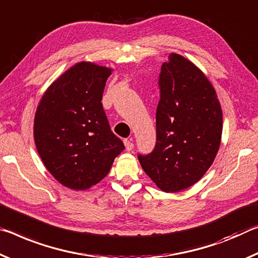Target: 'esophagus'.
<instances>
[{
  "label": "esophagus",
  "instance_id": "34e87169",
  "mask_svg": "<svg viewBox=\"0 0 258 258\" xmlns=\"http://www.w3.org/2000/svg\"><path fill=\"white\" fill-rule=\"evenodd\" d=\"M124 146L126 151H132L134 149V143L132 139H124Z\"/></svg>",
  "mask_w": 258,
  "mask_h": 258
}]
</instances>
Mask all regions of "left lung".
<instances>
[{
	"instance_id": "8db88e82",
	"label": "left lung",
	"mask_w": 258,
	"mask_h": 258,
	"mask_svg": "<svg viewBox=\"0 0 258 258\" xmlns=\"http://www.w3.org/2000/svg\"><path fill=\"white\" fill-rule=\"evenodd\" d=\"M160 73L157 144L138 155L142 168L167 193L199 181L221 145L223 113L213 84L199 67L170 53Z\"/></svg>"
}]
</instances>
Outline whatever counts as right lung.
Segmentation results:
<instances>
[{"mask_svg":"<svg viewBox=\"0 0 258 258\" xmlns=\"http://www.w3.org/2000/svg\"><path fill=\"white\" fill-rule=\"evenodd\" d=\"M111 74L108 67L78 62L50 84L37 105L34 142L40 158L59 183L75 191L99 183L124 150L101 104Z\"/></svg>","mask_w":258,"mask_h":258,"instance_id":"obj_1","label":"right lung"}]
</instances>
